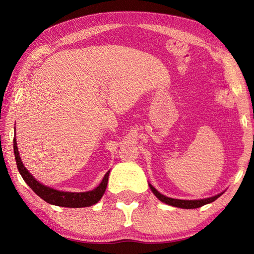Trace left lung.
<instances>
[{
    "instance_id": "1",
    "label": "left lung",
    "mask_w": 254,
    "mask_h": 254,
    "mask_svg": "<svg viewBox=\"0 0 254 254\" xmlns=\"http://www.w3.org/2000/svg\"><path fill=\"white\" fill-rule=\"evenodd\" d=\"M150 188H151L152 191L154 193V195H155L160 201L167 203V205L178 207V208H183V209H195V208L202 207L203 205H207V203H210V202L214 201L216 198H219V197L222 195V193H221V194L216 195V196L210 197V198L199 199V200H182V199L169 198V197H166V196L162 195L155 188L152 187L151 184H150Z\"/></svg>"
}]
</instances>
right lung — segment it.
<instances>
[{
	"label": "right lung",
	"instance_id": "1",
	"mask_svg": "<svg viewBox=\"0 0 254 254\" xmlns=\"http://www.w3.org/2000/svg\"><path fill=\"white\" fill-rule=\"evenodd\" d=\"M14 154H15L18 171H19V174L21 175L23 180L26 181V183L31 189H32V190L36 195H39L42 199H44L48 203H52V205L65 207V208L89 207V206L95 205V203H97L99 200H100L101 197L104 194V191H106L110 171L107 172L102 182L99 184V187H97L95 190H89V191H84V193L60 191L41 184L39 181H36L33 178V176L27 170V168L23 166L20 159L19 152H18V148H17L16 138H14Z\"/></svg>",
	"mask_w": 254,
	"mask_h": 254
}]
</instances>
